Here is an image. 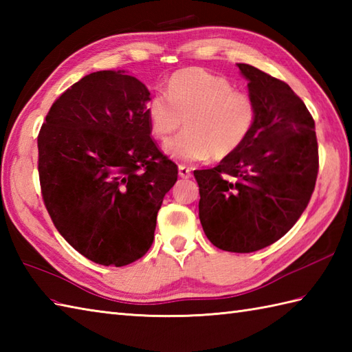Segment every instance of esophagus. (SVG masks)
Returning <instances> with one entry per match:
<instances>
[{
  "instance_id": "34e87169",
  "label": "esophagus",
  "mask_w": 352,
  "mask_h": 352,
  "mask_svg": "<svg viewBox=\"0 0 352 352\" xmlns=\"http://www.w3.org/2000/svg\"><path fill=\"white\" fill-rule=\"evenodd\" d=\"M178 174L183 178H190L192 177V169L189 166H186V164H180L178 166Z\"/></svg>"
}]
</instances>
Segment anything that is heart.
<instances>
[{
	"instance_id": "1",
	"label": "heart",
	"mask_w": 352,
	"mask_h": 352,
	"mask_svg": "<svg viewBox=\"0 0 352 352\" xmlns=\"http://www.w3.org/2000/svg\"><path fill=\"white\" fill-rule=\"evenodd\" d=\"M153 136L162 142L186 131L164 146L170 157L186 162L223 160L250 138L257 122V102L226 77L203 68H184L172 74L166 92H157L146 102Z\"/></svg>"
}]
</instances>
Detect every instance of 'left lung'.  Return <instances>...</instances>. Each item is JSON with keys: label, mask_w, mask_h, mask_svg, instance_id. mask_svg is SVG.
<instances>
[{"label": "left lung", "mask_w": 352, "mask_h": 352, "mask_svg": "<svg viewBox=\"0 0 352 352\" xmlns=\"http://www.w3.org/2000/svg\"><path fill=\"white\" fill-rule=\"evenodd\" d=\"M257 102L250 138L212 169L193 170L199 221L216 248L254 252L295 226L315 190L319 154L315 121L284 81L237 63Z\"/></svg>", "instance_id": "8db88e82"}]
</instances>
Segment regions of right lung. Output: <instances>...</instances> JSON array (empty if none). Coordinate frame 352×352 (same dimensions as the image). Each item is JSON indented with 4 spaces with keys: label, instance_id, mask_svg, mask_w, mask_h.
I'll return each mask as SVG.
<instances>
[{
    "label": "right lung",
    "instance_id": "1",
    "mask_svg": "<svg viewBox=\"0 0 352 352\" xmlns=\"http://www.w3.org/2000/svg\"><path fill=\"white\" fill-rule=\"evenodd\" d=\"M149 92L121 71L83 77L52 102L37 136L43 204L81 256L121 267L151 248L178 177L151 138Z\"/></svg>",
    "mask_w": 352,
    "mask_h": 352
}]
</instances>
